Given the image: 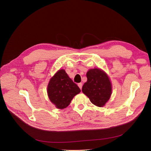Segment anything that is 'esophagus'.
I'll use <instances>...</instances> for the list:
<instances>
[{
  "mask_svg": "<svg viewBox=\"0 0 151 151\" xmlns=\"http://www.w3.org/2000/svg\"><path fill=\"white\" fill-rule=\"evenodd\" d=\"M78 86H79V88H80V89H82V87H83V84H82V83H78Z\"/></svg>",
  "mask_w": 151,
  "mask_h": 151,
  "instance_id": "obj_1",
  "label": "esophagus"
}]
</instances>
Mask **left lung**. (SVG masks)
Wrapping results in <instances>:
<instances>
[{"label": "left lung", "mask_w": 151, "mask_h": 151, "mask_svg": "<svg viewBox=\"0 0 151 151\" xmlns=\"http://www.w3.org/2000/svg\"><path fill=\"white\" fill-rule=\"evenodd\" d=\"M88 81L83 86V92L91 101L99 107L104 106L111 95V84L107 75L100 69L89 70L86 74Z\"/></svg>", "instance_id": "obj_1"}]
</instances>
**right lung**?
Instances as JSON below:
<instances>
[{"label": "right lung", "instance_id": "add662e5", "mask_svg": "<svg viewBox=\"0 0 151 151\" xmlns=\"http://www.w3.org/2000/svg\"><path fill=\"white\" fill-rule=\"evenodd\" d=\"M51 101L58 108L67 107L75 96L81 92L64 70H60L51 79L47 88Z\"/></svg>", "mask_w": 151, "mask_h": 151}]
</instances>
